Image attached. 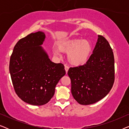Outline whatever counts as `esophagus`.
I'll use <instances>...</instances> for the list:
<instances>
[{
    "label": "esophagus",
    "instance_id": "1",
    "mask_svg": "<svg viewBox=\"0 0 129 129\" xmlns=\"http://www.w3.org/2000/svg\"><path fill=\"white\" fill-rule=\"evenodd\" d=\"M69 69V66H66V65H65V66H64V69H65V70H66V73H68Z\"/></svg>",
    "mask_w": 129,
    "mask_h": 129
}]
</instances>
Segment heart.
<instances>
[{"label":"heart","instance_id":"1","mask_svg":"<svg viewBox=\"0 0 129 129\" xmlns=\"http://www.w3.org/2000/svg\"><path fill=\"white\" fill-rule=\"evenodd\" d=\"M60 52L68 53V60L74 66H80L87 62L92 52L91 43L87 40L72 39L63 40L58 45ZM55 55H59V51L54 50Z\"/></svg>","mask_w":129,"mask_h":129}]
</instances>
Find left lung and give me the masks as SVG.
<instances>
[{
	"instance_id": "8db88e82",
	"label": "left lung",
	"mask_w": 129,
	"mask_h": 129,
	"mask_svg": "<svg viewBox=\"0 0 129 129\" xmlns=\"http://www.w3.org/2000/svg\"><path fill=\"white\" fill-rule=\"evenodd\" d=\"M93 53L86 64L70 68L73 98L82 105H91L105 98L114 82V59L110 44L99 35Z\"/></svg>"
}]
</instances>
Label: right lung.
I'll return each mask as SVG.
<instances>
[{"instance_id":"1","label":"right lung","mask_w":129,"mask_h":129,"mask_svg":"<svg viewBox=\"0 0 129 129\" xmlns=\"http://www.w3.org/2000/svg\"><path fill=\"white\" fill-rule=\"evenodd\" d=\"M45 39L41 31L21 39L10 59L9 71L15 92L20 99L31 105L48 103L56 84L66 74L64 65L50 61L40 46Z\"/></svg>"}]
</instances>
